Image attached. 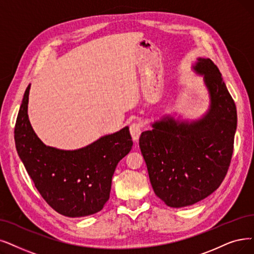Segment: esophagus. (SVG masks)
I'll return each instance as SVG.
<instances>
[{"label":"esophagus","mask_w":254,"mask_h":254,"mask_svg":"<svg viewBox=\"0 0 254 254\" xmlns=\"http://www.w3.org/2000/svg\"><path fill=\"white\" fill-rule=\"evenodd\" d=\"M141 128H143V125H141L140 122H134V123L130 125V133L134 141L138 140L141 133Z\"/></svg>","instance_id":"34e87169"}]
</instances>
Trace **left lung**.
Listing matches in <instances>:
<instances>
[{"mask_svg": "<svg viewBox=\"0 0 254 254\" xmlns=\"http://www.w3.org/2000/svg\"><path fill=\"white\" fill-rule=\"evenodd\" d=\"M209 96L206 114L195 121L162 117L144 131L139 148L155 195L170 207L192 205L212 194L228 171L237 130L236 104L217 65L197 58Z\"/></svg>", "mask_w": 254, "mask_h": 254, "instance_id": "obj_1", "label": "left lung"}]
</instances>
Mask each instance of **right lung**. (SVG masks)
Instances as JSON below:
<instances>
[{
	"mask_svg": "<svg viewBox=\"0 0 254 254\" xmlns=\"http://www.w3.org/2000/svg\"><path fill=\"white\" fill-rule=\"evenodd\" d=\"M28 85L16 119L17 154L47 203L59 214L78 218L94 215L109 199L111 179L119 161L132 148L126 126L76 150L45 145L28 117Z\"/></svg>",
	"mask_w": 254,
	"mask_h": 254,
	"instance_id": "right-lung-1",
	"label": "right lung"
}]
</instances>
